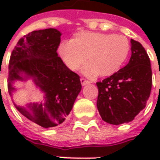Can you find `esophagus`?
<instances>
[{"instance_id": "34e87169", "label": "esophagus", "mask_w": 160, "mask_h": 160, "mask_svg": "<svg viewBox=\"0 0 160 160\" xmlns=\"http://www.w3.org/2000/svg\"><path fill=\"white\" fill-rule=\"evenodd\" d=\"M80 83H81L82 86H86L87 84H90V81H88V80H87L86 79H84V78H81V79H80Z\"/></svg>"}]
</instances>
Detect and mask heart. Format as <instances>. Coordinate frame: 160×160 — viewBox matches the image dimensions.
<instances>
[{"mask_svg":"<svg viewBox=\"0 0 160 160\" xmlns=\"http://www.w3.org/2000/svg\"><path fill=\"white\" fill-rule=\"evenodd\" d=\"M130 43L126 37L112 33L80 32L72 41L59 46V54L69 69L75 71L87 60L83 73L88 77L111 76L127 60Z\"/></svg>","mask_w":160,"mask_h":160,"instance_id":"heart-1","label":"heart"}]
</instances>
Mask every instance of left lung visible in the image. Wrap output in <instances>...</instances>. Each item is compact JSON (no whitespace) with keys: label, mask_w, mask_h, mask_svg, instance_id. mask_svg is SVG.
<instances>
[{"label":"left lung","mask_w":160,"mask_h":160,"mask_svg":"<svg viewBox=\"0 0 160 160\" xmlns=\"http://www.w3.org/2000/svg\"><path fill=\"white\" fill-rule=\"evenodd\" d=\"M126 66L97 82V107L102 119L113 125L134 120L147 104L152 88L150 59L144 47L134 39Z\"/></svg>","instance_id":"left-lung-1"}]
</instances>
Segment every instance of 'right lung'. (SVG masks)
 <instances>
[{"instance_id": "add662e5", "label": "right lung", "mask_w": 160, "mask_h": 160, "mask_svg": "<svg viewBox=\"0 0 160 160\" xmlns=\"http://www.w3.org/2000/svg\"><path fill=\"white\" fill-rule=\"evenodd\" d=\"M62 33L55 28L34 31L21 38L12 50L8 66V92L17 91L15 81L32 80L43 96V102L15 105L19 113L41 127L62 123L81 90L80 76L57 55Z\"/></svg>"}]
</instances>
